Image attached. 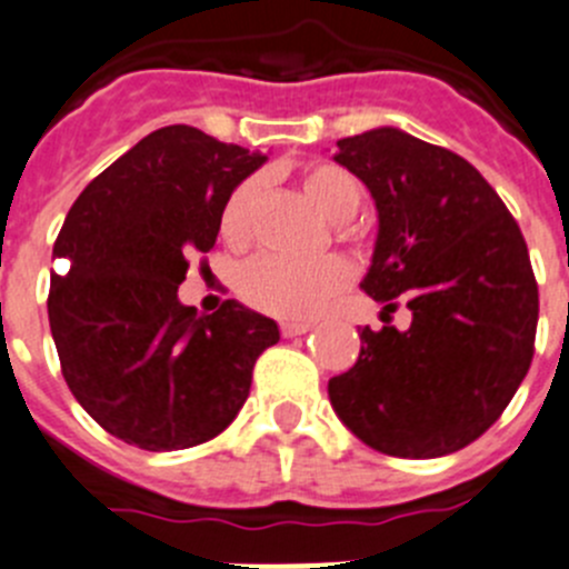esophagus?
<instances>
[{
  "instance_id": "1",
  "label": "esophagus",
  "mask_w": 569,
  "mask_h": 569,
  "mask_svg": "<svg viewBox=\"0 0 569 569\" xmlns=\"http://www.w3.org/2000/svg\"><path fill=\"white\" fill-rule=\"evenodd\" d=\"M311 330V325L308 322H280V333L286 336V339H295V336H302Z\"/></svg>"
}]
</instances>
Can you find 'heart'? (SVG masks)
Listing matches in <instances>:
<instances>
[{
  "label": "heart",
  "instance_id": "obj_1",
  "mask_svg": "<svg viewBox=\"0 0 569 569\" xmlns=\"http://www.w3.org/2000/svg\"><path fill=\"white\" fill-rule=\"evenodd\" d=\"M258 178H247L233 189L222 208V233L230 241H244L250 233V211L258 200ZM302 189L325 219L341 224L356 217L361 206L358 183L333 163H319L302 174ZM350 283V269L339 258H319L300 263L280 256H258L239 272V295L258 311L283 319H311Z\"/></svg>",
  "mask_w": 569,
  "mask_h": 569
}]
</instances>
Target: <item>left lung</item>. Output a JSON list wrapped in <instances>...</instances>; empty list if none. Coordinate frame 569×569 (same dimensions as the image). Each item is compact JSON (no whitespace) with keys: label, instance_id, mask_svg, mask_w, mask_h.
<instances>
[{"label":"left lung","instance_id":"1","mask_svg":"<svg viewBox=\"0 0 569 569\" xmlns=\"http://www.w3.org/2000/svg\"><path fill=\"white\" fill-rule=\"evenodd\" d=\"M336 147L333 161L378 211L361 289L389 311L402 297L411 325L361 328L358 361L330 378V406L386 456L456 453L503 413L531 367L539 291L526 239L498 191L445 147L397 127Z\"/></svg>","mask_w":569,"mask_h":569}]
</instances>
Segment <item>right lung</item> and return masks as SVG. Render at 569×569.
I'll return each instance as SVG.
<instances>
[{"label": "right lung", "instance_id": "right-lung-1", "mask_svg": "<svg viewBox=\"0 0 569 569\" xmlns=\"http://www.w3.org/2000/svg\"><path fill=\"white\" fill-rule=\"evenodd\" d=\"M263 152L189 124L161 127L86 186L52 256L49 328L63 378L104 431L141 450H183L222 433L244 406L278 322L228 300H178L189 258L217 244L222 208Z\"/></svg>", "mask_w": 569, "mask_h": 569}]
</instances>
